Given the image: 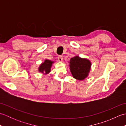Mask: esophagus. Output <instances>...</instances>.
<instances>
[{
    "label": "esophagus",
    "instance_id": "34e87169",
    "mask_svg": "<svg viewBox=\"0 0 126 126\" xmlns=\"http://www.w3.org/2000/svg\"><path fill=\"white\" fill-rule=\"evenodd\" d=\"M57 59H58V61L59 62H63V61L62 56H58L57 57Z\"/></svg>",
    "mask_w": 126,
    "mask_h": 126
}]
</instances>
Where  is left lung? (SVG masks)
Wrapping results in <instances>:
<instances>
[{"label": "left lung", "instance_id": "left-lung-1", "mask_svg": "<svg viewBox=\"0 0 126 126\" xmlns=\"http://www.w3.org/2000/svg\"><path fill=\"white\" fill-rule=\"evenodd\" d=\"M91 66L90 62L79 56L71 58L70 61L71 73L75 79L83 80L88 76Z\"/></svg>", "mask_w": 126, "mask_h": 126}]
</instances>
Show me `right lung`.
<instances>
[{"mask_svg": "<svg viewBox=\"0 0 126 126\" xmlns=\"http://www.w3.org/2000/svg\"><path fill=\"white\" fill-rule=\"evenodd\" d=\"M53 62L50 60H45L43 63H42L39 66V71L45 74H48L50 71V69Z\"/></svg>", "mask_w": 126, "mask_h": 126, "instance_id": "1", "label": "right lung"}]
</instances>
